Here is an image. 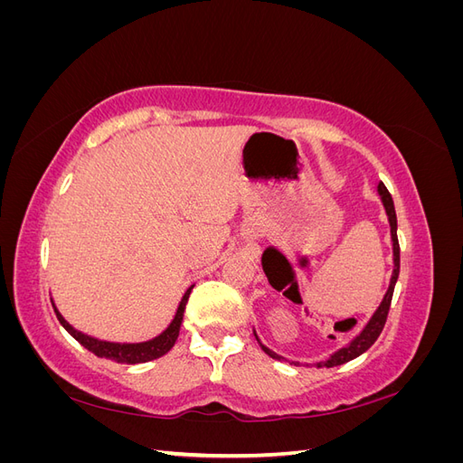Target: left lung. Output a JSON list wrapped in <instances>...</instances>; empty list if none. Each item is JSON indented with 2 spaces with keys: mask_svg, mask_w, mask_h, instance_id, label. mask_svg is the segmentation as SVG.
Returning a JSON list of instances; mask_svg holds the SVG:
<instances>
[{
  "mask_svg": "<svg viewBox=\"0 0 463 463\" xmlns=\"http://www.w3.org/2000/svg\"><path fill=\"white\" fill-rule=\"evenodd\" d=\"M376 193L378 197H381V203L386 210V216H388V223H390V240H392V276H390V284H388V289L384 293V298L381 301V305L376 307V311L371 315V318L365 322V326H363L352 340H349L345 345H342L340 349H335L334 354H330L325 361H315V363H305L307 367L309 365H315L317 369L320 367H338V365H344V363L352 361L355 357H359L361 354H365L367 349L376 342L378 335H381L383 328H384V322H386V317H388V309H390V301H392V293H394V286L398 282V276H400V245H398V220H396V208H394V201H392V194L388 193V189L384 187V184H378L376 185ZM253 334H255V340L259 342L260 349L266 354L270 355L272 359L276 361H289L282 355H278L276 352H272L270 347H266L260 338L257 330L253 328ZM293 363V365H301L299 361H289Z\"/></svg>",
  "mask_w": 463,
  "mask_h": 463,
  "instance_id": "8db88e82",
  "label": "left lung"
}]
</instances>
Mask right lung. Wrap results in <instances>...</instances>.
<instances>
[{
    "label": "right lung",
    "instance_id": "obj_1",
    "mask_svg": "<svg viewBox=\"0 0 463 463\" xmlns=\"http://www.w3.org/2000/svg\"><path fill=\"white\" fill-rule=\"evenodd\" d=\"M193 288H194V284L191 288H187V291L184 293V298H181V301L177 305V311H175L170 325L165 326V330H162L158 335H154V338L145 340V342H109V340L94 338V335L80 332L73 325H69L65 317L60 313L58 307H55L53 299H52V305H53L55 317H58V320L61 322V326L69 334H71L80 345H85L89 352H92L98 357L109 359V361L125 363V365H137V363H146V361H152V359H158V357L165 355L174 347L177 335H179L181 320H184L189 293H191Z\"/></svg>",
    "mask_w": 463,
    "mask_h": 463
}]
</instances>
